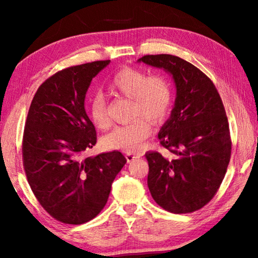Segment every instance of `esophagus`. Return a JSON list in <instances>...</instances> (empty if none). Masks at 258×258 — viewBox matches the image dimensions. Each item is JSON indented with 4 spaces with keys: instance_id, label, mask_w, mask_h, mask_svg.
Segmentation results:
<instances>
[{
    "instance_id": "34e87169",
    "label": "esophagus",
    "mask_w": 258,
    "mask_h": 258,
    "mask_svg": "<svg viewBox=\"0 0 258 258\" xmlns=\"http://www.w3.org/2000/svg\"><path fill=\"white\" fill-rule=\"evenodd\" d=\"M126 160H127V163H131V161H133L135 159H139L140 156L138 155H134V154H126Z\"/></svg>"
}]
</instances>
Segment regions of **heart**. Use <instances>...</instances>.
I'll use <instances>...</instances> for the list:
<instances>
[{"mask_svg": "<svg viewBox=\"0 0 258 258\" xmlns=\"http://www.w3.org/2000/svg\"><path fill=\"white\" fill-rule=\"evenodd\" d=\"M107 90L115 97L131 99V116L139 118L113 128L102 139V146L109 150L132 154L141 148L151 133L150 124L144 118L156 124L167 116L172 103L171 87L164 77L148 76L138 68L124 67L108 81ZM89 113L95 127H109L106 100L102 95L97 94L90 100Z\"/></svg>", "mask_w": 258, "mask_h": 258, "instance_id": "b5f03b06", "label": "heart"}]
</instances>
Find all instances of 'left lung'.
<instances>
[{"label":"left lung","mask_w":258,"mask_h":258,"mask_svg":"<svg viewBox=\"0 0 258 258\" xmlns=\"http://www.w3.org/2000/svg\"><path fill=\"white\" fill-rule=\"evenodd\" d=\"M172 76L176 97L171 116L158 133L171 154L149 151L148 187L166 211L185 214L209 203L223 181L231 140L223 102L213 82L194 64L172 54L138 60Z\"/></svg>","instance_id":"left-lung-1"}]
</instances>
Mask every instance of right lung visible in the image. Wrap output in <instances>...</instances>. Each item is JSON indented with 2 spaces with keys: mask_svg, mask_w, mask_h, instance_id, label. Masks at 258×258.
<instances>
[{
  "mask_svg": "<svg viewBox=\"0 0 258 258\" xmlns=\"http://www.w3.org/2000/svg\"><path fill=\"white\" fill-rule=\"evenodd\" d=\"M109 63L94 61L54 74L29 107L23 140L26 176L42 207L62 223L83 224L97 216L126 164L119 151L82 159L97 143L85 111L86 92Z\"/></svg>",
  "mask_w": 258,
  "mask_h": 258,
  "instance_id": "1",
  "label": "right lung"
}]
</instances>
